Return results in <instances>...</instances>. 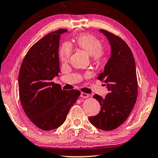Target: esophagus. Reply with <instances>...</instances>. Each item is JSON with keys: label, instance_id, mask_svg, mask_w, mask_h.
Returning <instances> with one entry per match:
<instances>
[{"label": "esophagus", "instance_id": "1", "mask_svg": "<svg viewBox=\"0 0 158 158\" xmlns=\"http://www.w3.org/2000/svg\"><path fill=\"white\" fill-rule=\"evenodd\" d=\"M89 96V95L88 94H86L84 92H81V98H88Z\"/></svg>", "mask_w": 158, "mask_h": 158}]
</instances>
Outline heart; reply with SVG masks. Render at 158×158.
<instances>
[{
    "instance_id": "1",
    "label": "heart",
    "mask_w": 158,
    "mask_h": 158,
    "mask_svg": "<svg viewBox=\"0 0 158 158\" xmlns=\"http://www.w3.org/2000/svg\"><path fill=\"white\" fill-rule=\"evenodd\" d=\"M75 43L79 49L91 56L94 62H102L106 57V51L102 48V42L98 37L90 33H82L77 36ZM72 52L71 44L64 43L60 50V59L62 62H67Z\"/></svg>"
}]
</instances>
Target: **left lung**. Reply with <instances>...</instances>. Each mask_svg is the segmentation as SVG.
Returning a JSON list of instances; mask_svg holds the SVG:
<instances>
[{
	"mask_svg": "<svg viewBox=\"0 0 158 158\" xmlns=\"http://www.w3.org/2000/svg\"><path fill=\"white\" fill-rule=\"evenodd\" d=\"M100 31L109 40L111 55L97 79L105 82L109 93L105 98L94 96L100 103L101 110L89 121L96 128L109 131L123 123L130 115L137 99L138 80L135 60L128 44L107 30Z\"/></svg>",
	"mask_w": 158,
	"mask_h": 158,
	"instance_id": "obj_1",
	"label": "left lung"
}]
</instances>
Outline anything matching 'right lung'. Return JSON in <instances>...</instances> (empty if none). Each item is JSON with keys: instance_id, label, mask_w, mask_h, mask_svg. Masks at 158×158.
<instances>
[{"instance_id": "obj_1", "label": "right lung", "mask_w": 158, "mask_h": 158, "mask_svg": "<svg viewBox=\"0 0 158 158\" xmlns=\"http://www.w3.org/2000/svg\"><path fill=\"white\" fill-rule=\"evenodd\" d=\"M67 30L50 32L34 44L25 56L18 77L19 96L23 110L37 128L51 131L65 121L81 93L62 90L52 81L60 72L58 50L60 35Z\"/></svg>"}]
</instances>
